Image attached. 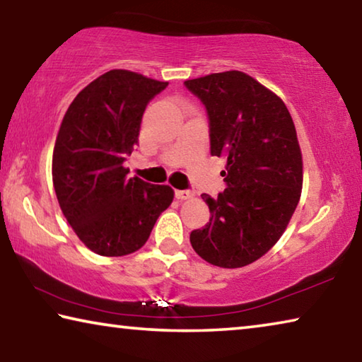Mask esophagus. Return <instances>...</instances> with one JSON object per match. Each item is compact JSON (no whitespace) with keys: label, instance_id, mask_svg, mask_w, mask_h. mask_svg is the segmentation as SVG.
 <instances>
[{"label":"esophagus","instance_id":"obj_1","mask_svg":"<svg viewBox=\"0 0 362 362\" xmlns=\"http://www.w3.org/2000/svg\"><path fill=\"white\" fill-rule=\"evenodd\" d=\"M194 196V193L192 189H177L175 192V198L180 199V201H185V199H192Z\"/></svg>","mask_w":362,"mask_h":362}]
</instances>
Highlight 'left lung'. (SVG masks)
<instances>
[{"instance_id": "1", "label": "left lung", "mask_w": 362, "mask_h": 362, "mask_svg": "<svg viewBox=\"0 0 362 362\" xmlns=\"http://www.w3.org/2000/svg\"><path fill=\"white\" fill-rule=\"evenodd\" d=\"M209 116L211 155L226 159V188L201 194L211 218L189 243L201 259L241 268L260 259L283 235L303 183L302 151L284 102L243 71L185 81Z\"/></svg>"}]
</instances>
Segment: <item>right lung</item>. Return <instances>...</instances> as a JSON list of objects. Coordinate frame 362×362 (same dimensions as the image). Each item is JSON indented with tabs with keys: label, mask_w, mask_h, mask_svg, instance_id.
<instances>
[{
	"label": "right lung",
	"mask_w": 362,
	"mask_h": 362,
	"mask_svg": "<svg viewBox=\"0 0 362 362\" xmlns=\"http://www.w3.org/2000/svg\"><path fill=\"white\" fill-rule=\"evenodd\" d=\"M166 81L110 70L70 103L52 155V182L66 222L93 252L121 257L148 240L174 199L169 185L127 177L122 166L139 144L148 102Z\"/></svg>",
	"instance_id": "right-lung-1"
}]
</instances>
